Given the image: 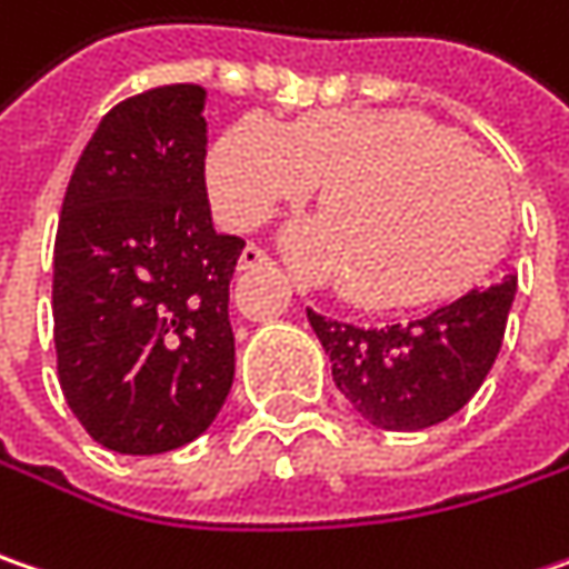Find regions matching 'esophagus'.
<instances>
[{"instance_id": "34e87169", "label": "esophagus", "mask_w": 569, "mask_h": 569, "mask_svg": "<svg viewBox=\"0 0 569 569\" xmlns=\"http://www.w3.org/2000/svg\"><path fill=\"white\" fill-rule=\"evenodd\" d=\"M274 262L269 259V252L262 249V246H256V242H249L246 249H242L240 256V269H271Z\"/></svg>"}]
</instances>
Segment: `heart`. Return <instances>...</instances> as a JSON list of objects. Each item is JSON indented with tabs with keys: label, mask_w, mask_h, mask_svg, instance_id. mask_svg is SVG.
<instances>
[{
	"label": "heart",
	"mask_w": 569,
	"mask_h": 569,
	"mask_svg": "<svg viewBox=\"0 0 569 569\" xmlns=\"http://www.w3.org/2000/svg\"><path fill=\"white\" fill-rule=\"evenodd\" d=\"M317 186L323 217L291 233V256L313 278H346L361 307L451 288L493 246L506 211L497 169L416 114L329 108L288 128L249 114L208 157L211 208L230 230L259 227Z\"/></svg>",
	"instance_id": "obj_1"
}]
</instances>
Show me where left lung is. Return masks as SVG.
Listing matches in <instances>:
<instances>
[{
    "label": "left lung",
    "instance_id": "obj_1",
    "mask_svg": "<svg viewBox=\"0 0 569 569\" xmlns=\"http://www.w3.org/2000/svg\"><path fill=\"white\" fill-rule=\"evenodd\" d=\"M516 274L390 327H356L307 310L332 381L371 426L416 432L461 410L502 346Z\"/></svg>",
    "mask_w": 569,
    "mask_h": 569
}]
</instances>
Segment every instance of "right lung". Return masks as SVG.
Here are the masks:
<instances>
[{"label": "right lung", "mask_w": 569, "mask_h": 569, "mask_svg": "<svg viewBox=\"0 0 569 569\" xmlns=\"http://www.w3.org/2000/svg\"><path fill=\"white\" fill-rule=\"evenodd\" d=\"M204 89L114 104L72 169L53 242L63 397L92 439L162 455L198 439L233 383L240 237L211 223Z\"/></svg>", "instance_id": "obj_1"}]
</instances>
